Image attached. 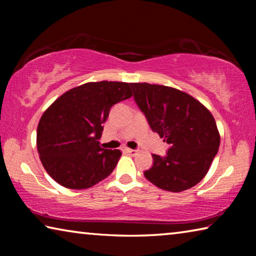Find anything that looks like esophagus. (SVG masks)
I'll return each mask as SVG.
<instances>
[{
  "label": "esophagus",
  "instance_id": "esophagus-1",
  "mask_svg": "<svg viewBox=\"0 0 256 256\" xmlns=\"http://www.w3.org/2000/svg\"><path fill=\"white\" fill-rule=\"evenodd\" d=\"M125 151H126V152H128V154H131V156H136V154H138V150H136V149H130V148H126V149H125Z\"/></svg>",
  "mask_w": 256,
  "mask_h": 256
}]
</instances>
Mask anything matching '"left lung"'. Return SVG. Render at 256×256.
<instances>
[{
	"mask_svg": "<svg viewBox=\"0 0 256 256\" xmlns=\"http://www.w3.org/2000/svg\"><path fill=\"white\" fill-rule=\"evenodd\" d=\"M134 99L152 131L170 146L167 154H152L146 178L157 188L182 192L203 180L218 152L220 134L214 116L190 94L172 86L131 84Z\"/></svg>",
	"mask_w": 256,
	"mask_h": 256,
	"instance_id": "1",
	"label": "left lung"
}]
</instances>
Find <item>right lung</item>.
<instances>
[{
  "label": "right lung",
  "mask_w": 256,
  "mask_h": 256,
  "mask_svg": "<svg viewBox=\"0 0 256 256\" xmlns=\"http://www.w3.org/2000/svg\"><path fill=\"white\" fill-rule=\"evenodd\" d=\"M130 86L128 82H88L64 92L42 115L37 150L60 185L89 188L114 170L122 152L102 148L98 140L112 106L132 97Z\"/></svg>",
  "instance_id": "right-lung-1"
}]
</instances>
